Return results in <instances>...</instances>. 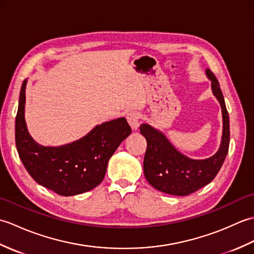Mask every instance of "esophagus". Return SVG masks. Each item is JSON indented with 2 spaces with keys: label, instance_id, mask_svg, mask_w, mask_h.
<instances>
[{
  "label": "esophagus",
  "instance_id": "34e87169",
  "mask_svg": "<svg viewBox=\"0 0 254 254\" xmlns=\"http://www.w3.org/2000/svg\"><path fill=\"white\" fill-rule=\"evenodd\" d=\"M127 122L130 124V127H132L133 131H137L139 127V116L138 113L135 111H130L127 115Z\"/></svg>",
  "mask_w": 254,
  "mask_h": 254
}]
</instances>
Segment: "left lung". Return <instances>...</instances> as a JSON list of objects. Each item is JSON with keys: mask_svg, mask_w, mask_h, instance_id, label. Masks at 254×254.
Wrapping results in <instances>:
<instances>
[{"mask_svg": "<svg viewBox=\"0 0 254 254\" xmlns=\"http://www.w3.org/2000/svg\"><path fill=\"white\" fill-rule=\"evenodd\" d=\"M205 75L210 80L212 93L222 108L223 133L217 152L204 159H193L178 150L164 132L149 124H142L139 132L146 138L144 175L156 190L170 195L185 196L207 186L222 168L229 148V117L219 83L209 68Z\"/></svg>", "mask_w": 254, "mask_h": 254, "instance_id": "obj_1", "label": "left lung"}]
</instances>
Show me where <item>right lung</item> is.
Wrapping results in <instances>:
<instances>
[{"label": "right lung", "instance_id": "1", "mask_svg": "<svg viewBox=\"0 0 254 254\" xmlns=\"http://www.w3.org/2000/svg\"><path fill=\"white\" fill-rule=\"evenodd\" d=\"M21 85L15 121L16 147L34 180L59 195L72 196L93 190L104 180L107 166L131 134L126 118L97 124L85 136L60 146H44L28 132L25 120L26 86Z\"/></svg>", "mask_w": 254, "mask_h": 254}]
</instances>
